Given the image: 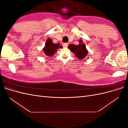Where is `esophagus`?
I'll return each instance as SVG.
<instances>
[{
  "mask_svg": "<svg viewBox=\"0 0 128 128\" xmlns=\"http://www.w3.org/2000/svg\"><path fill=\"white\" fill-rule=\"evenodd\" d=\"M62 46H63V47L64 48H67L68 47V43H66V42H65V43H63L62 44Z\"/></svg>",
  "mask_w": 128,
  "mask_h": 128,
  "instance_id": "34e87169",
  "label": "esophagus"
}]
</instances>
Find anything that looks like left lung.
Returning a JSON list of instances; mask_svg holds the SVG:
<instances>
[{"instance_id": "left-lung-1", "label": "left lung", "mask_w": 128, "mask_h": 128, "mask_svg": "<svg viewBox=\"0 0 128 128\" xmlns=\"http://www.w3.org/2000/svg\"><path fill=\"white\" fill-rule=\"evenodd\" d=\"M80 44L78 45L70 44L68 46V48L75 54V56L81 60L86 57L88 54V51L86 48V45L83 43L82 40H79Z\"/></svg>"}]
</instances>
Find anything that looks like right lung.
Instances as JSON below:
<instances>
[{
	"label": "right lung",
	"mask_w": 128,
	"mask_h": 128,
	"mask_svg": "<svg viewBox=\"0 0 128 128\" xmlns=\"http://www.w3.org/2000/svg\"><path fill=\"white\" fill-rule=\"evenodd\" d=\"M62 48V46H60V44L53 43L51 38H48L45 42V46L43 48V51L46 56H52L54 54L58 49Z\"/></svg>",
	"instance_id": "right-lung-1"
}]
</instances>
